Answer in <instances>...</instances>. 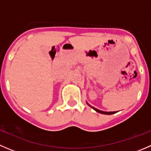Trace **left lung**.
<instances>
[{
  "label": "left lung",
  "mask_w": 151,
  "mask_h": 151,
  "mask_svg": "<svg viewBox=\"0 0 151 151\" xmlns=\"http://www.w3.org/2000/svg\"><path fill=\"white\" fill-rule=\"evenodd\" d=\"M87 104H88V105H89V106H91V107L92 108V109H93L94 110H95V111H96L97 112H99V113H101V114H104V115H112V114H115V113H116V112H104V111H101V110H99V109H96V108L93 107V106H91V105H90L89 104H88V102H87Z\"/></svg>",
  "instance_id": "left-lung-1"
}]
</instances>
